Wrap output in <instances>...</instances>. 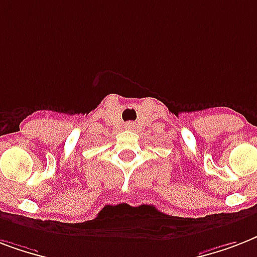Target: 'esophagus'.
I'll return each instance as SVG.
<instances>
[{"instance_id": "obj_1", "label": "esophagus", "mask_w": 257, "mask_h": 257, "mask_svg": "<svg viewBox=\"0 0 257 257\" xmlns=\"http://www.w3.org/2000/svg\"><path fill=\"white\" fill-rule=\"evenodd\" d=\"M135 126H136V125L133 124V122H128V124H125V128L126 129H135Z\"/></svg>"}]
</instances>
